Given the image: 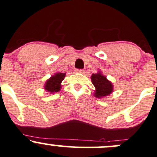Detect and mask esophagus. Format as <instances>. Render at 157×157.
I'll use <instances>...</instances> for the list:
<instances>
[{
    "mask_svg": "<svg viewBox=\"0 0 157 157\" xmlns=\"http://www.w3.org/2000/svg\"><path fill=\"white\" fill-rule=\"evenodd\" d=\"M75 72H78V73H84V72H85V70H84V69H76Z\"/></svg>",
    "mask_w": 157,
    "mask_h": 157,
    "instance_id": "1",
    "label": "esophagus"
}]
</instances>
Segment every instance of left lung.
<instances>
[{
    "mask_svg": "<svg viewBox=\"0 0 157 157\" xmlns=\"http://www.w3.org/2000/svg\"><path fill=\"white\" fill-rule=\"evenodd\" d=\"M91 82L96 89L94 95L98 98L108 96L113 90L112 82L107 80L106 77L103 75L101 72H98L96 74H92Z\"/></svg>",
    "mask_w": 157,
    "mask_h": 157,
    "instance_id": "1",
    "label": "left lung"
}]
</instances>
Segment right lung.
<instances>
[{
  "mask_svg": "<svg viewBox=\"0 0 157 157\" xmlns=\"http://www.w3.org/2000/svg\"><path fill=\"white\" fill-rule=\"evenodd\" d=\"M66 73L56 72L46 82L44 85V89L50 93H56L59 91L61 88V82L65 78Z\"/></svg>",
  "mask_w": 157,
  "mask_h": 157,
  "instance_id": "right-lung-1",
  "label": "right lung"
}]
</instances>
